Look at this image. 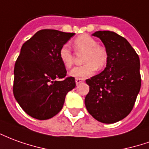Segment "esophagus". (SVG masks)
Instances as JSON below:
<instances>
[{"label": "esophagus", "instance_id": "1", "mask_svg": "<svg viewBox=\"0 0 149 149\" xmlns=\"http://www.w3.org/2000/svg\"><path fill=\"white\" fill-rule=\"evenodd\" d=\"M83 81H84V80L81 79V78H76V80H75V82H76L77 85H79L80 83H82Z\"/></svg>", "mask_w": 149, "mask_h": 149}]
</instances>
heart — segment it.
<instances>
[{"mask_svg": "<svg viewBox=\"0 0 149 149\" xmlns=\"http://www.w3.org/2000/svg\"><path fill=\"white\" fill-rule=\"evenodd\" d=\"M73 47L76 50L85 51L84 62L81 66L73 68L69 72V76L76 78H85L92 76L97 68H102L107 61V50L102 46L97 45V41L88 35L78 36L73 41ZM59 57L64 67L70 68L72 64L73 56L71 49L68 45H63L59 52Z\"/></svg>", "mask_w": 149, "mask_h": 149, "instance_id": "b5f03b06", "label": "heart"}]
</instances>
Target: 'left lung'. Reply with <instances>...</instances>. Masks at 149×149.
Instances as JSON below:
<instances>
[{"instance_id":"left-lung-1","label":"left lung","mask_w":149,"mask_h":149,"mask_svg":"<svg viewBox=\"0 0 149 149\" xmlns=\"http://www.w3.org/2000/svg\"><path fill=\"white\" fill-rule=\"evenodd\" d=\"M103 42L107 52V66L99 74L85 81L87 111L97 121L114 123L132 110L141 86L140 58L128 41L113 31L93 34Z\"/></svg>"}]
</instances>
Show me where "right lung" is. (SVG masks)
I'll list each match as a JSON object with an SVG mask.
<instances>
[{
	"label": "right lung",
	"mask_w": 149,
	"mask_h": 149,
	"mask_svg": "<svg viewBox=\"0 0 149 149\" xmlns=\"http://www.w3.org/2000/svg\"><path fill=\"white\" fill-rule=\"evenodd\" d=\"M56 30H41L21 48L14 66L13 95L26 113L39 120L54 117L63 108L66 94L76 86L65 77L59 52L74 35Z\"/></svg>",
	"instance_id": "obj_1"
}]
</instances>
